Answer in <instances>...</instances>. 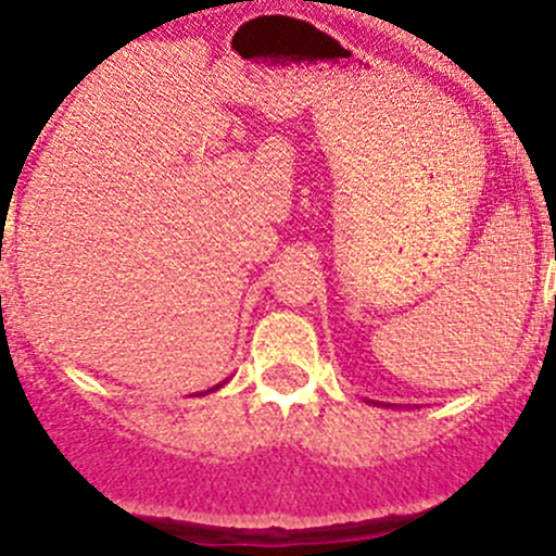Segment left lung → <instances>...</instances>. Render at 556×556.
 <instances>
[{
    "mask_svg": "<svg viewBox=\"0 0 556 556\" xmlns=\"http://www.w3.org/2000/svg\"><path fill=\"white\" fill-rule=\"evenodd\" d=\"M371 404H377V402H371Z\"/></svg>",
    "mask_w": 556,
    "mask_h": 556,
    "instance_id": "obj_1",
    "label": "left lung"
}]
</instances>
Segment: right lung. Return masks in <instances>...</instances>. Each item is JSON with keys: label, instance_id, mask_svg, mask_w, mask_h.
Segmentation results:
<instances>
[{"label": "right lung", "instance_id": "1", "mask_svg": "<svg viewBox=\"0 0 556 556\" xmlns=\"http://www.w3.org/2000/svg\"><path fill=\"white\" fill-rule=\"evenodd\" d=\"M222 386H225V382H219V386H214V388H211V391H205V393H214V391H219ZM205 393H200V396H205Z\"/></svg>", "mask_w": 556, "mask_h": 556}]
</instances>
